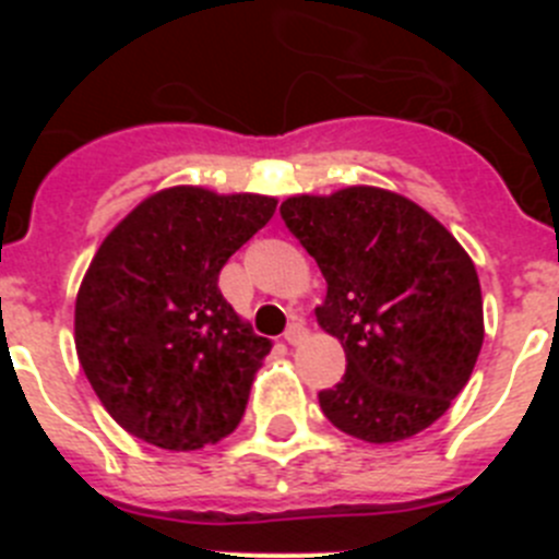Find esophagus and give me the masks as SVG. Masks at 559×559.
<instances>
[{
    "label": "esophagus",
    "instance_id": "esophagus-1",
    "mask_svg": "<svg viewBox=\"0 0 559 559\" xmlns=\"http://www.w3.org/2000/svg\"><path fill=\"white\" fill-rule=\"evenodd\" d=\"M305 338H308V330H305L302 324H290L288 333H285V341H288L290 347H299Z\"/></svg>",
    "mask_w": 559,
    "mask_h": 559
}]
</instances>
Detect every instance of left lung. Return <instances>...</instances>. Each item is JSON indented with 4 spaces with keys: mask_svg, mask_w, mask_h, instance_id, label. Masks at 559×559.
Returning <instances> with one entry per match:
<instances>
[{
    "mask_svg": "<svg viewBox=\"0 0 559 559\" xmlns=\"http://www.w3.org/2000/svg\"><path fill=\"white\" fill-rule=\"evenodd\" d=\"M280 212L328 280L316 319L347 353V374L319 394L324 417L372 445L426 431L481 353L471 254L431 212L383 187L302 192Z\"/></svg>",
    "mask_w": 559,
    "mask_h": 559,
    "instance_id": "8db88e82",
    "label": "left lung"
}]
</instances>
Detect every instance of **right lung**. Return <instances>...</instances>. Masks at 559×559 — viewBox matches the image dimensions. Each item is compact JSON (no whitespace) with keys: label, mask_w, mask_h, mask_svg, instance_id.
<instances>
[{"label":"right lung","mask_w":559,"mask_h":559,"mask_svg":"<svg viewBox=\"0 0 559 559\" xmlns=\"http://www.w3.org/2000/svg\"><path fill=\"white\" fill-rule=\"evenodd\" d=\"M276 199L176 185L114 226L75 299V349L103 408L162 451L215 445L240 423L271 353L218 288Z\"/></svg>","instance_id":"right-lung-1"}]
</instances>
